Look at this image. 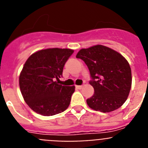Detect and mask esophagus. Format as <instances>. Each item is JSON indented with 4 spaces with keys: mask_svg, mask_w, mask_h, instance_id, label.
Returning a JSON list of instances; mask_svg holds the SVG:
<instances>
[{
    "mask_svg": "<svg viewBox=\"0 0 148 148\" xmlns=\"http://www.w3.org/2000/svg\"><path fill=\"white\" fill-rule=\"evenodd\" d=\"M75 87H76L77 89H78V90H81V89L83 87V86H82V85H76V86H75Z\"/></svg>",
    "mask_w": 148,
    "mask_h": 148,
    "instance_id": "esophagus-1",
    "label": "esophagus"
}]
</instances>
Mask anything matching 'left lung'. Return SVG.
Wrapping results in <instances>:
<instances>
[{
  "mask_svg": "<svg viewBox=\"0 0 148 148\" xmlns=\"http://www.w3.org/2000/svg\"><path fill=\"white\" fill-rule=\"evenodd\" d=\"M76 58L84 61L92 78L90 84L95 92L87 99V105L103 113L121 107L132 84L131 69L126 58L114 49L100 44L80 49Z\"/></svg>",
  "mask_w": 148,
  "mask_h": 148,
  "instance_id": "left-lung-1",
  "label": "left lung"
}]
</instances>
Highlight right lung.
<instances>
[{
    "label": "right lung",
    "instance_id": "obj_1",
    "mask_svg": "<svg viewBox=\"0 0 148 148\" xmlns=\"http://www.w3.org/2000/svg\"><path fill=\"white\" fill-rule=\"evenodd\" d=\"M74 50L49 48L32 54L19 76L23 98L35 113L44 116L64 112L70 105L75 86L58 84L65 63Z\"/></svg>",
    "mask_w": 148,
    "mask_h": 148
}]
</instances>
